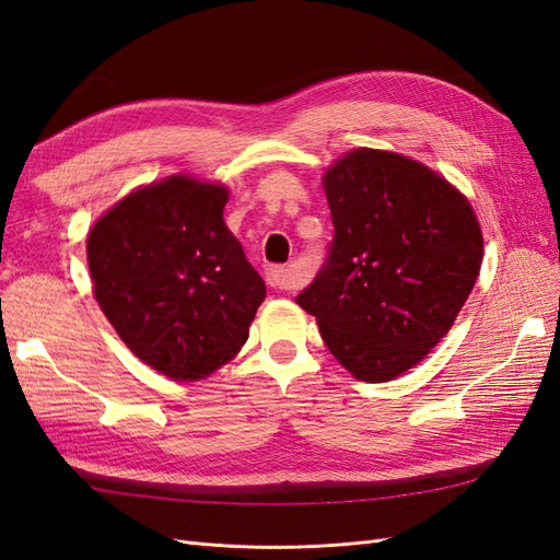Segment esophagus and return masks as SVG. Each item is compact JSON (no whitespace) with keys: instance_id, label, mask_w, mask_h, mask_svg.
Masks as SVG:
<instances>
[{"instance_id":"obj_1","label":"esophagus","mask_w":560,"mask_h":560,"mask_svg":"<svg viewBox=\"0 0 560 560\" xmlns=\"http://www.w3.org/2000/svg\"><path fill=\"white\" fill-rule=\"evenodd\" d=\"M266 284L273 287V290H284V292H292L299 290V278L292 268H284V266H268L266 268Z\"/></svg>"}]
</instances>
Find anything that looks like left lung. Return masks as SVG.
<instances>
[{
  "instance_id": "1",
  "label": "left lung",
  "mask_w": 560,
  "mask_h": 560,
  "mask_svg": "<svg viewBox=\"0 0 560 560\" xmlns=\"http://www.w3.org/2000/svg\"><path fill=\"white\" fill-rule=\"evenodd\" d=\"M334 241L296 296L354 378L393 381L442 341L477 282L467 198L422 163L354 149L325 173Z\"/></svg>"
}]
</instances>
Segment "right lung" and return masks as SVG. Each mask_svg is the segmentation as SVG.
Returning <instances> with one entry per match:
<instances>
[{
	"label": "right lung",
	"mask_w": 560,
	"mask_h": 560,
	"mask_svg": "<svg viewBox=\"0 0 560 560\" xmlns=\"http://www.w3.org/2000/svg\"><path fill=\"white\" fill-rule=\"evenodd\" d=\"M226 186L186 175L128 194L89 233L100 308L138 358L198 381L235 358L266 284L224 224Z\"/></svg>",
	"instance_id": "1"
}]
</instances>
